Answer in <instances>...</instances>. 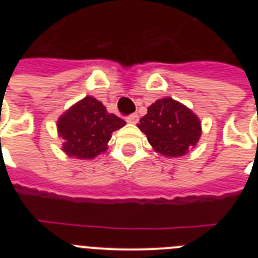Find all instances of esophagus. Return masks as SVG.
Wrapping results in <instances>:
<instances>
[{
  "instance_id": "1",
  "label": "esophagus",
  "mask_w": 258,
  "mask_h": 258,
  "mask_svg": "<svg viewBox=\"0 0 258 258\" xmlns=\"http://www.w3.org/2000/svg\"><path fill=\"white\" fill-rule=\"evenodd\" d=\"M126 122H129V124H137L138 122V115L137 113H132V115L126 116Z\"/></svg>"
}]
</instances>
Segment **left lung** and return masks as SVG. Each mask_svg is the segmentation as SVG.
Wrapping results in <instances>:
<instances>
[{"instance_id":"8db88e82","label":"left lung","mask_w":258,"mask_h":258,"mask_svg":"<svg viewBox=\"0 0 258 258\" xmlns=\"http://www.w3.org/2000/svg\"><path fill=\"white\" fill-rule=\"evenodd\" d=\"M138 127L150 145L164 156L178 157L197 145L202 134L197 115L172 98L159 99L147 109Z\"/></svg>"}]
</instances>
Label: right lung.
<instances>
[{
  "mask_svg": "<svg viewBox=\"0 0 258 258\" xmlns=\"http://www.w3.org/2000/svg\"><path fill=\"white\" fill-rule=\"evenodd\" d=\"M125 124L95 98L85 97L59 118L63 151L79 159H93L106 151L111 134Z\"/></svg>",
  "mask_w": 258,
  "mask_h": 258,
  "instance_id": "right-lung-1",
  "label": "right lung"
}]
</instances>
